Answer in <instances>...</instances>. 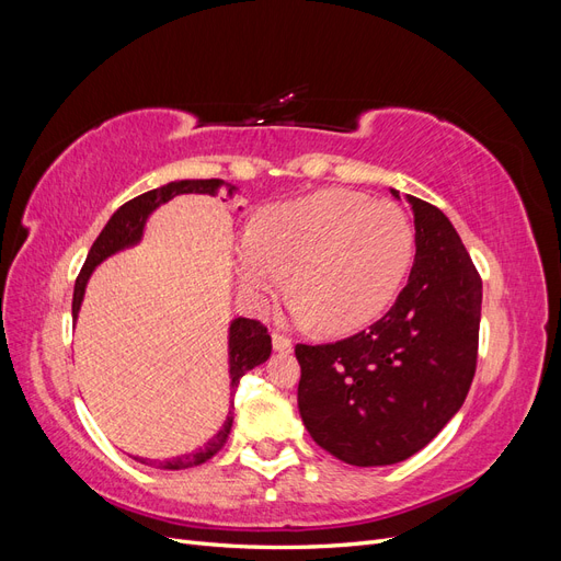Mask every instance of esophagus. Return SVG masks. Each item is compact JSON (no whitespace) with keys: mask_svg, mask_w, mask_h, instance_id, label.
Wrapping results in <instances>:
<instances>
[{"mask_svg":"<svg viewBox=\"0 0 561 561\" xmlns=\"http://www.w3.org/2000/svg\"><path fill=\"white\" fill-rule=\"evenodd\" d=\"M271 344H274V348L280 351V353L293 351V339H287V336L280 334V332H274V336H271Z\"/></svg>","mask_w":561,"mask_h":561,"instance_id":"34e87169","label":"esophagus"}]
</instances>
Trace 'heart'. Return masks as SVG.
Wrapping results in <instances>:
<instances>
[{"label": "heart", "instance_id": "1", "mask_svg": "<svg viewBox=\"0 0 561 561\" xmlns=\"http://www.w3.org/2000/svg\"><path fill=\"white\" fill-rule=\"evenodd\" d=\"M414 257V229L390 201L322 190L257 213L239 245V278L252 301L285 290L293 271V313L348 334L381 318L402 290Z\"/></svg>", "mask_w": 561, "mask_h": 561}]
</instances>
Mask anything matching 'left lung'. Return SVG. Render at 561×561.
<instances>
[{"instance_id": "obj_1", "label": "left lung", "mask_w": 561, "mask_h": 561, "mask_svg": "<svg viewBox=\"0 0 561 561\" xmlns=\"http://www.w3.org/2000/svg\"><path fill=\"white\" fill-rule=\"evenodd\" d=\"M407 198L416 254L390 311L342 342L295 346L304 426L351 466H390L426 447L461 410L478 367L482 278L447 215Z\"/></svg>"}]
</instances>
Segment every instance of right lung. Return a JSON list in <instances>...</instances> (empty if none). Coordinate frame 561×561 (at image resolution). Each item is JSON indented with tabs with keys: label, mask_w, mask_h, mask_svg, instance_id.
<instances>
[{
	"label": "right lung",
	"mask_w": 561,
	"mask_h": 561,
	"mask_svg": "<svg viewBox=\"0 0 561 561\" xmlns=\"http://www.w3.org/2000/svg\"><path fill=\"white\" fill-rule=\"evenodd\" d=\"M227 182L225 180H178V182H168L159 190H151L147 194H140L130 198L128 203H124L118 208L110 222L105 225V229L100 231V236L95 239V243L89 250V257L83 262L77 283H75V297H72V316L77 320L81 299H83V290H87V283L93 274V268L107 260L110 254H114L116 250H124L128 245H135L140 241L145 222L151 210H157L161 203L171 201L178 194H210L217 196L219 190H222ZM233 192V186H229V194ZM271 355V336L266 325H262L260 320H250V318H236L229 328V375H231V393H236L241 379L248 375L252 367L262 365ZM233 423V412L229 410V416L225 421V426L215 433L213 439H208L206 445L201 449L184 454L173 458V461H147V458H135L145 466H159L165 470H184V468H194L206 463L208 458H213L219 449L225 447L229 431Z\"/></svg>",
	"instance_id": "obj_1"
}]
</instances>
